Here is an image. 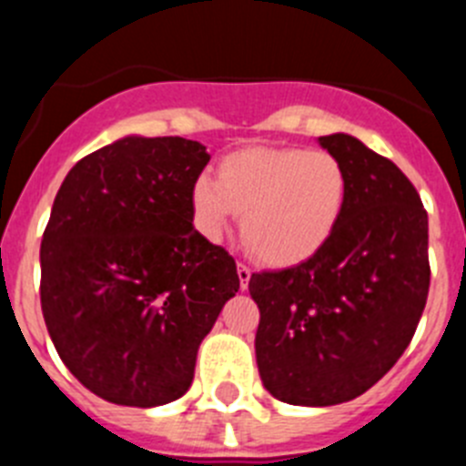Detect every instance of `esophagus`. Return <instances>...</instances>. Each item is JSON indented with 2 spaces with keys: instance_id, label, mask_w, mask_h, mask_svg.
<instances>
[{
  "instance_id": "esophagus-1",
  "label": "esophagus",
  "mask_w": 466,
  "mask_h": 466,
  "mask_svg": "<svg viewBox=\"0 0 466 466\" xmlns=\"http://www.w3.org/2000/svg\"><path fill=\"white\" fill-rule=\"evenodd\" d=\"M238 278H240V289L245 291L247 284H249V279H252V270H249V266H245V263H238Z\"/></svg>"
}]
</instances>
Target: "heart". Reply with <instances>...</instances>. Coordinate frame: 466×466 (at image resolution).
Returning a JSON list of instances; mask_svg holds the SVG:
<instances>
[{"mask_svg":"<svg viewBox=\"0 0 466 466\" xmlns=\"http://www.w3.org/2000/svg\"><path fill=\"white\" fill-rule=\"evenodd\" d=\"M348 196V172L329 151L247 147L221 158L217 179L198 177L191 209L198 230L212 242L242 212L240 230L252 252L270 266H296L327 245Z\"/></svg>","mask_w":466,"mask_h":466,"instance_id":"1","label":"heart"}]
</instances>
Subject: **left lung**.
<instances>
[{
	"label": "left lung",
	"mask_w": 466,
	"mask_h": 466,
	"mask_svg": "<svg viewBox=\"0 0 466 466\" xmlns=\"http://www.w3.org/2000/svg\"><path fill=\"white\" fill-rule=\"evenodd\" d=\"M319 144L350 177L339 228L308 261L249 279L263 387L294 406L376 385L409 348L430 291L427 212L409 177L352 135Z\"/></svg>",
	"instance_id": "8db88e82"
}]
</instances>
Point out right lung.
Listing matches in <instances>:
<instances>
[{"label": "right lung", "mask_w": 466, "mask_h": 466, "mask_svg": "<svg viewBox=\"0 0 466 466\" xmlns=\"http://www.w3.org/2000/svg\"><path fill=\"white\" fill-rule=\"evenodd\" d=\"M209 154L127 135L81 158L41 240V312L72 376L105 401L163 406L191 387L198 348L240 289L236 261L193 228Z\"/></svg>", "instance_id": "1"}]
</instances>
